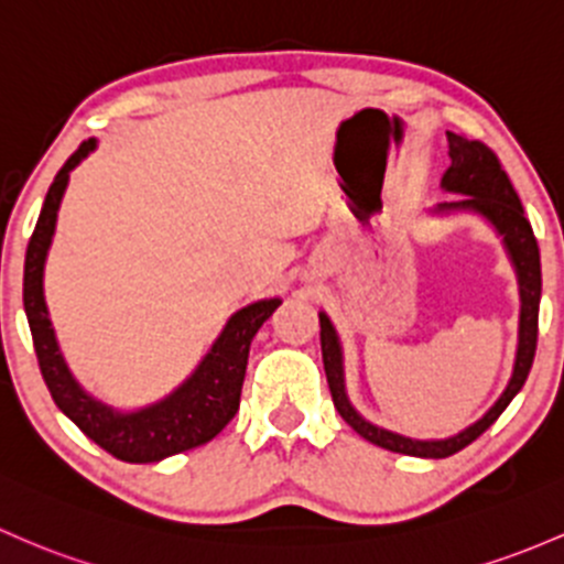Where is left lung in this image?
I'll return each instance as SVG.
<instances>
[{
    "label": "left lung",
    "mask_w": 564,
    "mask_h": 564,
    "mask_svg": "<svg viewBox=\"0 0 564 564\" xmlns=\"http://www.w3.org/2000/svg\"><path fill=\"white\" fill-rule=\"evenodd\" d=\"M448 138V156H452V167L443 175L441 186L446 192L465 194L456 203H441L435 213H452V210H470L484 216L497 235L502 237L517 267L519 278V294H521V316H519V351L517 365H513V376L508 381L506 391L500 400L478 419L476 424L462 430L459 435L446 437V441H413V437L397 435V432L383 430V426L370 424L361 419L354 405L348 402L346 381H343V348L337 340V332L332 327L327 313H318L322 322V357L324 372H327V383L332 391V402H335L337 413L343 422L359 432L365 441L376 443V446L387 448V452L408 454V456H426V459H443L462 452L470 446L476 437H481L491 424L500 419V413L511 405L513 397L524 387L527 376H530L532 359H535L538 348V307H541V251H538V240L532 235L530 221L524 216V207L519 203V194L513 188L511 177L502 170L500 159L495 156L491 148H486L481 140H467L462 134L446 132Z\"/></svg>",
    "instance_id": "obj_1"
}]
</instances>
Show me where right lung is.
Masks as SVG:
<instances>
[{
  "label": "right lung",
  "mask_w": 564,
  "mask_h": 564,
  "mask_svg": "<svg viewBox=\"0 0 564 564\" xmlns=\"http://www.w3.org/2000/svg\"><path fill=\"white\" fill-rule=\"evenodd\" d=\"M94 148H97L94 138L80 142L78 151L64 162V167L58 170L47 188L37 227H34L26 248V262H23V311H26L29 329H32L40 372H43L45 387L58 411L73 419L83 435L91 437L116 459L145 465V462H159L164 456L203 446L232 422L237 408H240L251 340L267 318L275 313L281 300H259L237 311L218 335V340L213 343L210 351L205 354V359L199 361L197 370L164 400L132 413L112 411L105 402L94 400L75 381L58 351L43 294L45 257L53 240V229H56V213L62 205L64 188H67L69 173Z\"/></svg>",
  "instance_id": "obj_1"
}]
</instances>
